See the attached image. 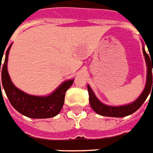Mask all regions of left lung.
<instances>
[{"label": "left lung", "mask_w": 153, "mask_h": 153, "mask_svg": "<svg viewBox=\"0 0 153 153\" xmlns=\"http://www.w3.org/2000/svg\"><path fill=\"white\" fill-rule=\"evenodd\" d=\"M142 50H143V55L145 56L146 64V68H147L146 82V86L142 93L140 95L139 97L137 98L134 102L127 104V105H124V106H109V105L103 104L96 97V95L93 92L91 86L89 85H87L91 107L99 115L106 116V117H115V118H122V117L130 115L140 108V106L144 103L146 99L148 97V95L150 94L151 91H153V56H152L151 55L149 56L146 52L144 46L142 47ZM152 86L153 87H152Z\"/></svg>", "instance_id": "left-lung-1"}]
</instances>
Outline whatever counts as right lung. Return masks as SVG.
<instances>
[{
  "label": "right lung",
  "instance_id": "right-lung-1",
  "mask_svg": "<svg viewBox=\"0 0 153 153\" xmlns=\"http://www.w3.org/2000/svg\"><path fill=\"white\" fill-rule=\"evenodd\" d=\"M11 46L12 44L9 45L7 50L5 61L4 63H2L3 66H1V62H0V72L1 71L0 89L1 82V85L12 106L19 113L26 117L31 119H48L56 116L60 113L64 104L65 93L73 85L74 79H68L62 82L53 92L48 96H32L24 92L14 85L8 74L7 61ZM1 57H0L1 61L2 60Z\"/></svg>",
  "mask_w": 153,
  "mask_h": 153
}]
</instances>
